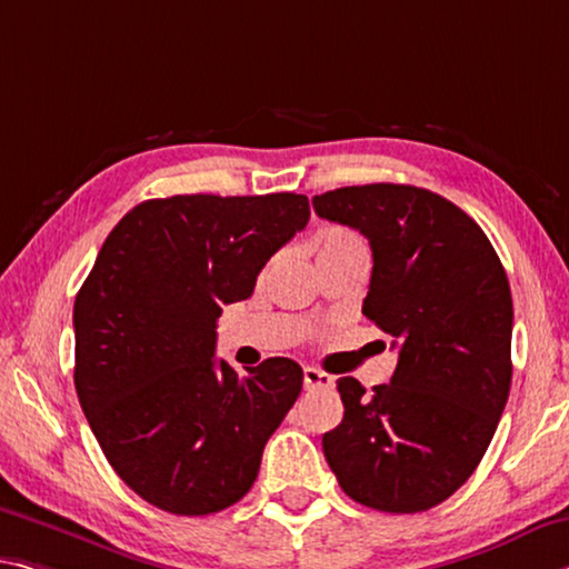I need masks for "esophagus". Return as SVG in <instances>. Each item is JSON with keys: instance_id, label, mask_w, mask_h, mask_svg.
<instances>
[{"instance_id": "esophagus-1", "label": "esophagus", "mask_w": 569, "mask_h": 569, "mask_svg": "<svg viewBox=\"0 0 569 569\" xmlns=\"http://www.w3.org/2000/svg\"><path fill=\"white\" fill-rule=\"evenodd\" d=\"M303 385L306 390H331L333 377L317 367H303Z\"/></svg>"}]
</instances>
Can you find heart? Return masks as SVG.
I'll return each mask as SVG.
<instances>
[{
    "label": "heart",
    "mask_w": 569,
    "mask_h": 569,
    "mask_svg": "<svg viewBox=\"0 0 569 569\" xmlns=\"http://www.w3.org/2000/svg\"><path fill=\"white\" fill-rule=\"evenodd\" d=\"M341 246H365V242H362V238L355 236V232H347V230H333L321 240V250L341 248Z\"/></svg>",
    "instance_id": "obj_1"
}]
</instances>
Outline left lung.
<instances>
[{
  "mask_svg": "<svg viewBox=\"0 0 569 569\" xmlns=\"http://www.w3.org/2000/svg\"><path fill=\"white\" fill-rule=\"evenodd\" d=\"M313 210L369 240L362 313L400 347L372 395L355 377L337 382L345 418L323 432V456L349 499L428 511L476 471L509 400L507 273L479 224L430 189L341 187L313 197Z\"/></svg>",
  "mask_w": 569,
  "mask_h": 569,
  "instance_id": "8db88e82",
  "label": "left lung"
}]
</instances>
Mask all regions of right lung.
I'll return each instance as SVG.
<instances>
[{
    "label": "right lung",
    "mask_w": 569,
    "mask_h": 569,
    "mask_svg": "<svg viewBox=\"0 0 569 569\" xmlns=\"http://www.w3.org/2000/svg\"><path fill=\"white\" fill-rule=\"evenodd\" d=\"M293 192L177 194L126 212L73 306L76 392L98 446L143 501L204 517L250 491L303 369L214 359L222 306L248 299L309 222Z\"/></svg>",
    "instance_id": "add662e5"
}]
</instances>
